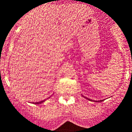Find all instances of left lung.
I'll list each match as a JSON object with an SVG mask.
<instances>
[{"label": "left lung", "mask_w": 132, "mask_h": 132, "mask_svg": "<svg viewBox=\"0 0 132 132\" xmlns=\"http://www.w3.org/2000/svg\"><path fill=\"white\" fill-rule=\"evenodd\" d=\"M87 99H88V100H90V99H88V98H87ZM94 102H97V101H94ZM98 102H102V100H100V101H98Z\"/></svg>", "instance_id": "1"}]
</instances>
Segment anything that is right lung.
I'll return each instance as SVG.
<instances>
[{
    "instance_id": "right-lung-1",
    "label": "right lung",
    "mask_w": 132,
    "mask_h": 132,
    "mask_svg": "<svg viewBox=\"0 0 132 132\" xmlns=\"http://www.w3.org/2000/svg\"><path fill=\"white\" fill-rule=\"evenodd\" d=\"M44 102V100L43 101H40V102H34V104H42Z\"/></svg>"
}]
</instances>
